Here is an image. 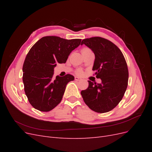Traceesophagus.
Here are the masks:
<instances>
[{"mask_svg": "<svg viewBox=\"0 0 152 152\" xmlns=\"http://www.w3.org/2000/svg\"><path fill=\"white\" fill-rule=\"evenodd\" d=\"M75 80H77V81H80L82 80L81 78L79 77H75Z\"/></svg>", "mask_w": 152, "mask_h": 152, "instance_id": "34e87169", "label": "esophagus"}]
</instances>
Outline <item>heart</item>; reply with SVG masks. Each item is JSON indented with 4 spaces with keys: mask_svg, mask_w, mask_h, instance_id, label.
Returning a JSON list of instances; mask_svg holds the SVG:
<instances>
[{
    "mask_svg": "<svg viewBox=\"0 0 152 152\" xmlns=\"http://www.w3.org/2000/svg\"><path fill=\"white\" fill-rule=\"evenodd\" d=\"M77 74H79V75H80L82 73V72H81V70H78L77 72Z\"/></svg>",
    "mask_w": 152,
    "mask_h": 152,
    "instance_id": "obj_1",
    "label": "heart"
}]
</instances>
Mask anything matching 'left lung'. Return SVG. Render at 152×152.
Listing matches in <instances>:
<instances>
[{
  "instance_id": "8db88e82",
  "label": "left lung",
  "mask_w": 152,
  "mask_h": 152,
  "mask_svg": "<svg viewBox=\"0 0 152 152\" xmlns=\"http://www.w3.org/2000/svg\"><path fill=\"white\" fill-rule=\"evenodd\" d=\"M95 55L93 70L96 78L102 80L97 84L88 80L89 87L81 91L85 103L93 111L106 113L113 109L122 100L126 91L129 72L121 50L110 40L99 37L82 40Z\"/></svg>"
}]
</instances>
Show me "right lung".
<instances>
[{
  "mask_svg": "<svg viewBox=\"0 0 152 152\" xmlns=\"http://www.w3.org/2000/svg\"><path fill=\"white\" fill-rule=\"evenodd\" d=\"M81 39L67 40L56 36H46L31 47L23 66V82L26 96L34 108L49 112L61 102L66 86L74 77L67 74L53 78L54 68L66 63Z\"/></svg>",
  "mask_w": 152,
  "mask_h": 152,
  "instance_id": "right-lung-1",
  "label": "right lung"
}]
</instances>
